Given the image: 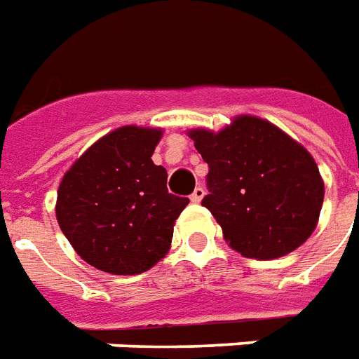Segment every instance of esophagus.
<instances>
[{
    "instance_id": "obj_1",
    "label": "esophagus",
    "mask_w": 359,
    "mask_h": 359,
    "mask_svg": "<svg viewBox=\"0 0 359 359\" xmlns=\"http://www.w3.org/2000/svg\"><path fill=\"white\" fill-rule=\"evenodd\" d=\"M204 193H206V191H204V187H201V185H198V187H196V189L191 193V201L201 202L202 196H204Z\"/></svg>"
}]
</instances>
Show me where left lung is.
Masks as SVG:
<instances>
[{
  "instance_id": "left-lung-1",
  "label": "left lung",
  "mask_w": 359,
  "mask_h": 359,
  "mask_svg": "<svg viewBox=\"0 0 359 359\" xmlns=\"http://www.w3.org/2000/svg\"><path fill=\"white\" fill-rule=\"evenodd\" d=\"M189 136L208 164L202 206L234 252L276 259L311 236L323 204V182L303 145L250 115L217 134L196 128Z\"/></svg>"
}]
</instances>
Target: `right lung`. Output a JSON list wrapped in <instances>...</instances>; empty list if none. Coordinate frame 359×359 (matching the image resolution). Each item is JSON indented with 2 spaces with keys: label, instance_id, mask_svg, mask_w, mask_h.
<instances>
[{
  "label": "right lung",
  "instance_id": "obj_1",
  "mask_svg": "<svg viewBox=\"0 0 359 359\" xmlns=\"http://www.w3.org/2000/svg\"><path fill=\"white\" fill-rule=\"evenodd\" d=\"M161 136L158 128H117L62 177L56 219L88 265L140 274L170 250L174 223L189 198L168 193L166 170L151 161Z\"/></svg>",
  "mask_w": 359,
  "mask_h": 359
}]
</instances>
